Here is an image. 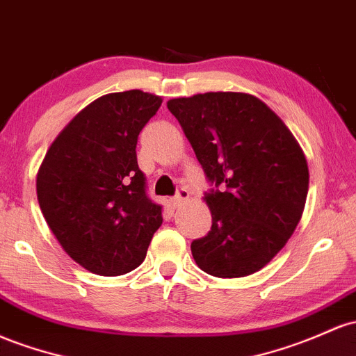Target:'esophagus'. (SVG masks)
I'll return each mask as SVG.
<instances>
[{
  "instance_id": "obj_1",
  "label": "esophagus",
  "mask_w": 356,
  "mask_h": 356,
  "mask_svg": "<svg viewBox=\"0 0 356 356\" xmlns=\"http://www.w3.org/2000/svg\"><path fill=\"white\" fill-rule=\"evenodd\" d=\"M189 196H191L189 191H187L186 187H181V189L177 191V194H175V197H174V206H175V208H179V206L184 204L187 199H189Z\"/></svg>"
}]
</instances>
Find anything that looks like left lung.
Returning <instances> with one entry per match:
<instances>
[{"instance_id":"obj_1","label":"left lung","mask_w":356,"mask_h":356,"mask_svg":"<svg viewBox=\"0 0 356 356\" xmlns=\"http://www.w3.org/2000/svg\"><path fill=\"white\" fill-rule=\"evenodd\" d=\"M181 123L206 177L211 232L191 243L201 270L221 279L259 272L294 233L309 189L302 148L264 101L245 92L175 97Z\"/></svg>"}]
</instances>
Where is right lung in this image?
I'll return each instance as SVG.
<instances>
[{"mask_svg":"<svg viewBox=\"0 0 356 356\" xmlns=\"http://www.w3.org/2000/svg\"><path fill=\"white\" fill-rule=\"evenodd\" d=\"M162 97L131 89L97 97L47 150L37 197L47 225L74 261L97 275H123L145 260L162 225L136 162L142 128Z\"/></svg>","mask_w":356,"mask_h":356,"instance_id":"add662e5","label":"right lung"}]
</instances>
